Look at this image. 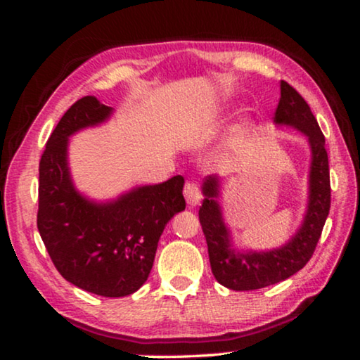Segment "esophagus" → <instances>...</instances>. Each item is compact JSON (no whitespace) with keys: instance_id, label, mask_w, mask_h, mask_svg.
<instances>
[{"instance_id":"34e87169","label":"esophagus","mask_w":360,"mask_h":360,"mask_svg":"<svg viewBox=\"0 0 360 360\" xmlns=\"http://www.w3.org/2000/svg\"><path fill=\"white\" fill-rule=\"evenodd\" d=\"M184 195H185V200L186 203L190 206H196L200 203L201 200V191H200V186L193 184V181H186L185 184V188H184Z\"/></svg>"}]
</instances>
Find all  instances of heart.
Instances as JSON below:
<instances>
[{
	"instance_id": "heart-1",
	"label": "heart",
	"mask_w": 360,
	"mask_h": 360,
	"mask_svg": "<svg viewBox=\"0 0 360 360\" xmlns=\"http://www.w3.org/2000/svg\"><path fill=\"white\" fill-rule=\"evenodd\" d=\"M248 132H249V122L248 121H243L240 124H238L234 127V132H233V137H231V144L238 146V144H243L245 137H248Z\"/></svg>"
}]
</instances>
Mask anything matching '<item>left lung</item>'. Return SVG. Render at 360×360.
<instances>
[{"instance_id": "8db88e82", "label": "left lung", "mask_w": 360, "mask_h": 360, "mask_svg": "<svg viewBox=\"0 0 360 360\" xmlns=\"http://www.w3.org/2000/svg\"><path fill=\"white\" fill-rule=\"evenodd\" d=\"M274 122L277 126L293 127L307 136L311 150L307 213L303 216L302 226L288 243L270 250L238 249L233 244V236L224 223L223 208L219 203L221 179L218 175H208L201 185L205 200L198 216L208 244L211 270L221 285L236 292L269 287L302 270L316 249L331 206L324 136L308 103L283 80L280 82V101Z\"/></svg>"}]
</instances>
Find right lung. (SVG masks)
Here are the masks:
<instances>
[{"label":"right lung","mask_w":360,"mask_h":360,"mask_svg":"<svg viewBox=\"0 0 360 360\" xmlns=\"http://www.w3.org/2000/svg\"><path fill=\"white\" fill-rule=\"evenodd\" d=\"M111 115L112 108L85 96L58 121L39 164L37 229L67 282L117 298L146 283L167 223L185 210V180L175 175L108 201L82 195L68 167V137L103 124Z\"/></svg>","instance_id":"right-lung-1"}]
</instances>
